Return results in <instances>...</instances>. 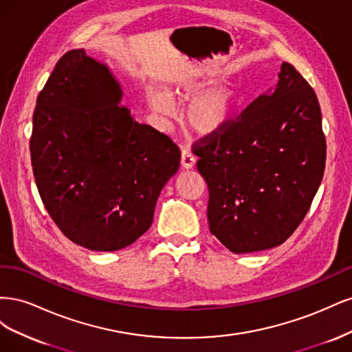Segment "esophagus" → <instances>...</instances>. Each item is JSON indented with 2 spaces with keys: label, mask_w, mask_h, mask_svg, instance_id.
<instances>
[{
  "label": "esophagus",
  "mask_w": 352,
  "mask_h": 352,
  "mask_svg": "<svg viewBox=\"0 0 352 352\" xmlns=\"http://www.w3.org/2000/svg\"><path fill=\"white\" fill-rule=\"evenodd\" d=\"M195 162H197L195 155L190 153L189 150H184L182 151V157H180V164H182L184 168H186V170L192 168L195 166Z\"/></svg>",
  "instance_id": "esophagus-1"
}]
</instances>
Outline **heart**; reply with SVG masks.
Returning a JSON list of instances; mask_svg holds the SVG:
<instances>
[{
  "instance_id": "heart-1",
  "label": "heart",
  "mask_w": 352,
  "mask_h": 352,
  "mask_svg": "<svg viewBox=\"0 0 352 352\" xmlns=\"http://www.w3.org/2000/svg\"><path fill=\"white\" fill-rule=\"evenodd\" d=\"M195 92L192 85L184 83L172 92V98H188ZM167 94L153 89L148 94V102L154 113L172 116L175 105ZM239 107L238 92L228 85L214 87L197 94L190 98L185 110V122L194 132L202 136H212L223 132L235 120Z\"/></svg>"
}]
</instances>
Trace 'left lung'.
<instances>
[{
    "mask_svg": "<svg viewBox=\"0 0 352 352\" xmlns=\"http://www.w3.org/2000/svg\"><path fill=\"white\" fill-rule=\"evenodd\" d=\"M219 135L195 146L210 232L235 254L270 250L300 226L322 184L326 141L316 92L289 63Z\"/></svg>",
    "mask_w": 352,
    "mask_h": 352,
    "instance_id": "1",
    "label": "left lung"
}]
</instances>
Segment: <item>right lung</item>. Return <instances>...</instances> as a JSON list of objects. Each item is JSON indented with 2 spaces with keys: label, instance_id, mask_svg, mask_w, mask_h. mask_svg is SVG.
<instances>
[{
  "label": "right lung",
  "instance_id": "1",
  "mask_svg": "<svg viewBox=\"0 0 352 352\" xmlns=\"http://www.w3.org/2000/svg\"><path fill=\"white\" fill-rule=\"evenodd\" d=\"M105 63L72 50L38 95L30 160L60 230L92 251L129 247L150 229L157 198L176 175L179 148L122 105Z\"/></svg>",
  "mask_w": 352,
  "mask_h": 352
}]
</instances>
